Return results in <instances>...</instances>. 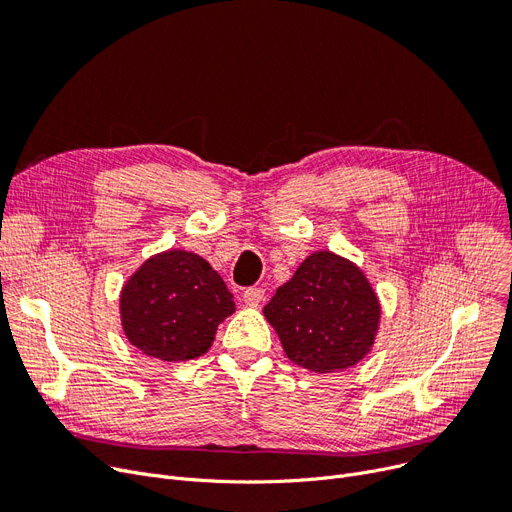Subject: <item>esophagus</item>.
Wrapping results in <instances>:
<instances>
[{
    "label": "esophagus",
    "mask_w": 512,
    "mask_h": 512,
    "mask_svg": "<svg viewBox=\"0 0 512 512\" xmlns=\"http://www.w3.org/2000/svg\"><path fill=\"white\" fill-rule=\"evenodd\" d=\"M266 294L262 287H248L246 291H243V302H246L248 306H260L264 302Z\"/></svg>",
    "instance_id": "34e87169"
}]
</instances>
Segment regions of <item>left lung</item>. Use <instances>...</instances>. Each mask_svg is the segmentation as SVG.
<instances>
[{
  "label": "left lung",
  "instance_id": "obj_1",
  "mask_svg": "<svg viewBox=\"0 0 512 512\" xmlns=\"http://www.w3.org/2000/svg\"><path fill=\"white\" fill-rule=\"evenodd\" d=\"M262 312L287 358L323 375L356 367L371 352L381 304L352 260L321 250L298 266Z\"/></svg>",
  "mask_w": 512,
  "mask_h": 512
}]
</instances>
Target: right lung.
Segmentation results:
<instances>
[{
	"label": "right lung",
	"mask_w": 512,
	"mask_h": 512,
	"mask_svg": "<svg viewBox=\"0 0 512 512\" xmlns=\"http://www.w3.org/2000/svg\"><path fill=\"white\" fill-rule=\"evenodd\" d=\"M235 312L225 281L198 254L166 250L145 260L120 291L129 342L164 362L206 354L218 325Z\"/></svg>",
	"instance_id": "add662e5"
}]
</instances>
